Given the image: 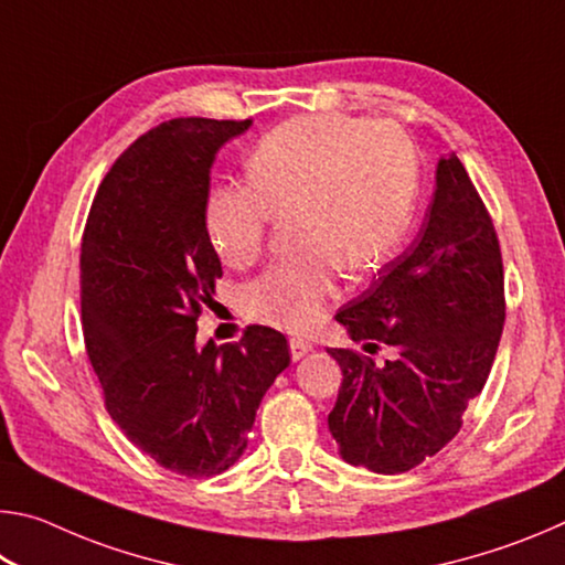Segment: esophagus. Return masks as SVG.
I'll use <instances>...</instances> for the list:
<instances>
[{"instance_id":"1","label":"esophagus","mask_w":565,"mask_h":565,"mask_svg":"<svg viewBox=\"0 0 565 565\" xmlns=\"http://www.w3.org/2000/svg\"><path fill=\"white\" fill-rule=\"evenodd\" d=\"M289 349H291V359H294V361H299L301 356H306V353H309V351L313 349V343H311L309 339L294 337V339L289 341Z\"/></svg>"}]
</instances>
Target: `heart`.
I'll list each match as a JSON object with an SVG mask.
<instances>
[{
  "label": "heart",
  "instance_id": "b5f03b06",
  "mask_svg": "<svg viewBox=\"0 0 565 565\" xmlns=\"http://www.w3.org/2000/svg\"><path fill=\"white\" fill-rule=\"evenodd\" d=\"M418 194V159L394 124L309 114L276 127L246 161V186L206 199L204 228L218 259L246 269L274 222H291L294 259L242 291L248 319L306 331L339 291V271H376L406 236Z\"/></svg>",
  "mask_w": 565,
  "mask_h": 565
}]
</instances>
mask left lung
I'll return each mask as SVG.
<instances>
[{"instance_id":"8db88e82","label":"left lung","mask_w":565,"mask_h":565,"mask_svg":"<svg viewBox=\"0 0 565 565\" xmlns=\"http://www.w3.org/2000/svg\"><path fill=\"white\" fill-rule=\"evenodd\" d=\"M337 321L376 363L329 349L341 366L329 431L343 461L404 473L451 441L499 351L505 299L499 236L461 159H438L424 226Z\"/></svg>"}]
</instances>
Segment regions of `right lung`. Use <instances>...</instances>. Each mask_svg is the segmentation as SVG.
Here are the masks:
<instances>
[{"mask_svg": "<svg viewBox=\"0 0 565 565\" xmlns=\"http://www.w3.org/2000/svg\"><path fill=\"white\" fill-rule=\"evenodd\" d=\"M248 127L186 117L147 131L104 177L82 236V329L104 406L134 446L186 478L238 461L291 361L269 327L196 347V319L222 279L204 228L209 174Z\"/></svg>", "mask_w": 565, "mask_h": 565, "instance_id": "obj_1", "label": "right lung"}]
</instances>
